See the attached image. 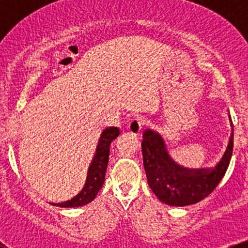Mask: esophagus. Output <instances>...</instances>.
I'll return each instance as SVG.
<instances>
[{
    "label": "esophagus",
    "instance_id": "1",
    "mask_svg": "<svg viewBox=\"0 0 248 248\" xmlns=\"http://www.w3.org/2000/svg\"><path fill=\"white\" fill-rule=\"evenodd\" d=\"M144 124H146V121H144V119L142 118H134L132 121L128 124V130H129L130 133L134 134V135H140L142 133V130H143V127Z\"/></svg>",
    "mask_w": 248,
    "mask_h": 248
}]
</instances>
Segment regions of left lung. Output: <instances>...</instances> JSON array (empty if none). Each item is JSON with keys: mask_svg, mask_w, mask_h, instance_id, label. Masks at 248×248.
I'll return each instance as SVG.
<instances>
[{"mask_svg": "<svg viewBox=\"0 0 248 248\" xmlns=\"http://www.w3.org/2000/svg\"><path fill=\"white\" fill-rule=\"evenodd\" d=\"M141 147L148 184L156 197L170 206L192 205L207 197L224 177L232 157L233 127L223 157L213 169L187 170L173 163L160 135L152 129L143 133Z\"/></svg>", "mask_w": 248, "mask_h": 248, "instance_id": "left-lung-1", "label": "left lung"}]
</instances>
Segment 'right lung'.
<instances>
[{"label": "right lung", "instance_id": "add662e5", "mask_svg": "<svg viewBox=\"0 0 248 248\" xmlns=\"http://www.w3.org/2000/svg\"><path fill=\"white\" fill-rule=\"evenodd\" d=\"M120 134L118 127H108L101 133L98 141L95 154L87 170V177L85 186L78 195L64 203H52V205L59 207H79L91 203L104 186L105 175H106L109 148L113 140H115Z\"/></svg>", "mask_w": 248, "mask_h": 248}]
</instances>
